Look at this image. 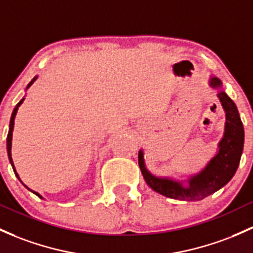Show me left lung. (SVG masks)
I'll return each mask as SVG.
<instances>
[{"instance_id": "1", "label": "left lung", "mask_w": 253, "mask_h": 253, "mask_svg": "<svg viewBox=\"0 0 253 253\" xmlns=\"http://www.w3.org/2000/svg\"><path fill=\"white\" fill-rule=\"evenodd\" d=\"M209 86L217 90V97L225 113L223 136L217 145L216 154L199 172L184 180L163 177L152 173L145 163L142 149L138 151V167L146 183L154 192L171 199L198 202L224 187L234 176L240 163L244 148V126L240 115L232 99L222 88V81L210 76Z\"/></svg>"}]
</instances>
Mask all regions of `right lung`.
I'll list each match as a JSON object with an SVG mask.
<instances>
[{
  "label": "right lung",
  "mask_w": 253,
  "mask_h": 253,
  "mask_svg": "<svg viewBox=\"0 0 253 253\" xmlns=\"http://www.w3.org/2000/svg\"><path fill=\"white\" fill-rule=\"evenodd\" d=\"M37 80V76L36 77L34 78V80L31 81V82H30L29 84H28V86H26V90H28V89L30 88V86L32 85V84H34V82L35 81ZM24 100H25V96L23 97V99L20 100V101L18 102V105L15 106V108L14 110H13V113H12V117H10V122H9V131H8V136H7V153H8V159H9V163H10V165H12V168H13V171H14V173H15V176H17L18 177V180L21 182V183H23V181L20 180V177H19V175H18V172H17V170H15V167H14V163H13V159H12V138H13V130H14V119H15V116H17V112H18V108L20 107V105L23 104L24 102ZM24 184V183H23ZM24 187H25V188H28L30 192H32L34 193V194H36L37 197H40L41 199H44V198L42 197V195L40 194V193H37V192H35V191H32V189H30L28 186H26V184H24Z\"/></svg>",
  "instance_id": "add662e5"
}]
</instances>
